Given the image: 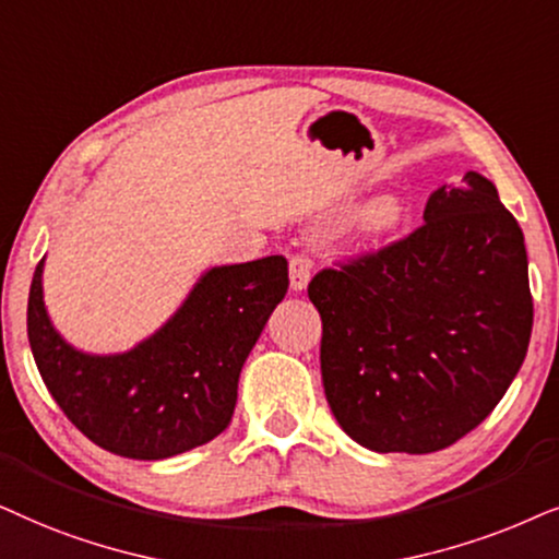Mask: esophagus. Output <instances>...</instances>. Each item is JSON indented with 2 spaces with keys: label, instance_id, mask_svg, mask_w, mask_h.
I'll return each mask as SVG.
<instances>
[{
  "label": "esophagus",
  "instance_id": "34e87169",
  "mask_svg": "<svg viewBox=\"0 0 559 559\" xmlns=\"http://www.w3.org/2000/svg\"><path fill=\"white\" fill-rule=\"evenodd\" d=\"M288 278H292L294 292H304V288L309 286V278H311L309 255H304V252L292 255V260H288Z\"/></svg>",
  "mask_w": 559,
  "mask_h": 559
}]
</instances>
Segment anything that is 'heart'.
<instances>
[{
    "instance_id": "1",
    "label": "heart",
    "mask_w": 559,
    "mask_h": 559,
    "mask_svg": "<svg viewBox=\"0 0 559 559\" xmlns=\"http://www.w3.org/2000/svg\"><path fill=\"white\" fill-rule=\"evenodd\" d=\"M406 219V204L399 197H381L357 214L355 229L362 240L383 242L396 235Z\"/></svg>"
}]
</instances>
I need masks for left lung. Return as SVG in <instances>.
<instances>
[{
	"instance_id": "8db88e82",
	"label": "left lung",
	"mask_w": 559,
	"mask_h": 559,
	"mask_svg": "<svg viewBox=\"0 0 559 559\" xmlns=\"http://www.w3.org/2000/svg\"><path fill=\"white\" fill-rule=\"evenodd\" d=\"M340 427L373 452L455 444L503 399L532 337L524 233L486 176L429 197L424 225L309 284Z\"/></svg>"
}]
</instances>
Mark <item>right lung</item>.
<instances>
[{
	"label": "right lung",
	"mask_w": 559,
	"mask_h": 559,
	"mask_svg": "<svg viewBox=\"0 0 559 559\" xmlns=\"http://www.w3.org/2000/svg\"><path fill=\"white\" fill-rule=\"evenodd\" d=\"M286 292L284 255L212 267L153 337L128 353L86 355L50 324L40 260L27 299L29 349L81 435L115 455L166 460L227 429L240 370Z\"/></svg>",
	"instance_id": "obj_1"
}]
</instances>
